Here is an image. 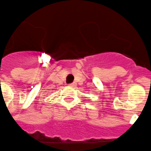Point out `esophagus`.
Segmentation results:
<instances>
[{"label": "esophagus", "instance_id": "obj_1", "mask_svg": "<svg viewBox=\"0 0 151 151\" xmlns=\"http://www.w3.org/2000/svg\"><path fill=\"white\" fill-rule=\"evenodd\" d=\"M68 86H72V87H73V86H75L76 84H75V83H69V84H68Z\"/></svg>", "mask_w": 151, "mask_h": 151}]
</instances>
